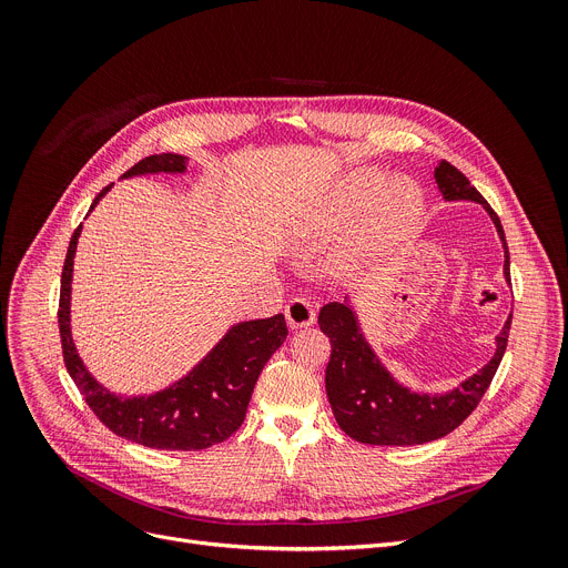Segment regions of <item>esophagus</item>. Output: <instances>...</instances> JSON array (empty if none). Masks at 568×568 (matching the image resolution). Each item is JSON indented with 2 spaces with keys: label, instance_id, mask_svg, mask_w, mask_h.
I'll return each instance as SVG.
<instances>
[{
  "label": "esophagus",
  "instance_id": "1",
  "mask_svg": "<svg viewBox=\"0 0 568 568\" xmlns=\"http://www.w3.org/2000/svg\"><path fill=\"white\" fill-rule=\"evenodd\" d=\"M285 320L290 329H306L315 322V306L302 296H296L287 306H285Z\"/></svg>",
  "mask_w": 568,
  "mask_h": 568
}]
</instances>
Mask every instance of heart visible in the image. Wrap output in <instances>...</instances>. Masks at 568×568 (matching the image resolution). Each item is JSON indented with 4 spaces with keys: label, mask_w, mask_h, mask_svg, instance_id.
I'll return each mask as SVG.
<instances>
[{
    "label": "heart",
    "mask_w": 568,
    "mask_h": 568,
    "mask_svg": "<svg viewBox=\"0 0 568 568\" xmlns=\"http://www.w3.org/2000/svg\"><path fill=\"white\" fill-rule=\"evenodd\" d=\"M364 209V242L366 248L377 251L416 232L426 212V197L422 186L405 174L386 176L375 165L354 168L336 179L311 212L292 227V248L308 251L324 244Z\"/></svg>",
    "instance_id": "heart-1"
}]
</instances>
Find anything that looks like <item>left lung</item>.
Segmentation results:
<instances>
[{"label":"left lung","instance_id":"8db88e82","mask_svg":"<svg viewBox=\"0 0 568 568\" xmlns=\"http://www.w3.org/2000/svg\"><path fill=\"white\" fill-rule=\"evenodd\" d=\"M435 184L444 202H476L486 209L504 248V281L511 285L509 246L499 216L476 191L469 179L452 163L435 165ZM320 329L332 341V359L326 366V396L341 430L362 444L412 446L449 435L474 412L490 386L509 341L511 315L495 336L490 359L446 392H412L384 366L379 354L364 334L352 296L332 302L320 311Z\"/></svg>","mask_w":568,"mask_h":568}]
</instances>
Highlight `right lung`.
<instances>
[{
  "mask_svg": "<svg viewBox=\"0 0 568 568\" xmlns=\"http://www.w3.org/2000/svg\"><path fill=\"white\" fill-rule=\"evenodd\" d=\"M191 159L182 154H154L138 161L122 179L144 174H186ZM112 189L105 186L89 206V214ZM87 214V216H89ZM82 225L73 232L59 292V334H62L64 364L84 396L87 405L119 437H126L149 449L200 452L227 439L244 424L255 382L287 338L283 313L266 320L230 324L223 338L202 359L165 389L152 394L124 396L110 392L89 371L78 354L71 332V285L73 260Z\"/></svg>",
  "mask_w": 568,
  "mask_h": 568,
  "instance_id": "1",
  "label": "right lung"
}]
</instances>
